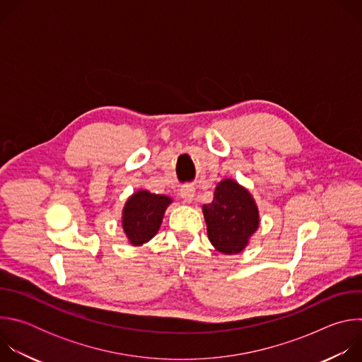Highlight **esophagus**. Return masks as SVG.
<instances>
[{
	"mask_svg": "<svg viewBox=\"0 0 362 362\" xmlns=\"http://www.w3.org/2000/svg\"><path fill=\"white\" fill-rule=\"evenodd\" d=\"M180 196H182L183 200L187 202V203L193 202V199H194V187L190 186V185L183 186V187L180 189Z\"/></svg>",
	"mask_w": 362,
	"mask_h": 362,
	"instance_id": "1",
	"label": "esophagus"
}]
</instances>
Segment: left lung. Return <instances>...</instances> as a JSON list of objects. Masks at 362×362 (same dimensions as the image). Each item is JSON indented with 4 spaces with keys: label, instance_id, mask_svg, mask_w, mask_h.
<instances>
[{
    "label": "left lung",
    "instance_id": "8db88e82",
    "mask_svg": "<svg viewBox=\"0 0 362 362\" xmlns=\"http://www.w3.org/2000/svg\"><path fill=\"white\" fill-rule=\"evenodd\" d=\"M202 211L211 243L225 255L240 253L261 222L255 199L233 179L219 182L212 203Z\"/></svg>",
    "mask_w": 362,
    "mask_h": 362
}]
</instances>
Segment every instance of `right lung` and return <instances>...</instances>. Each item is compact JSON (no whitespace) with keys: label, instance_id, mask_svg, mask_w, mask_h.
Wrapping results in <instances>:
<instances>
[{"label":"right lung","instance_id":"obj_1","mask_svg":"<svg viewBox=\"0 0 362 362\" xmlns=\"http://www.w3.org/2000/svg\"><path fill=\"white\" fill-rule=\"evenodd\" d=\"M170 203L169 196L150 193L148 190H137L127 199L123 208L122 226L133 246H141L159 232Z\"/></svg>","mask_w":362,"mask_h":362}]
</instances>
